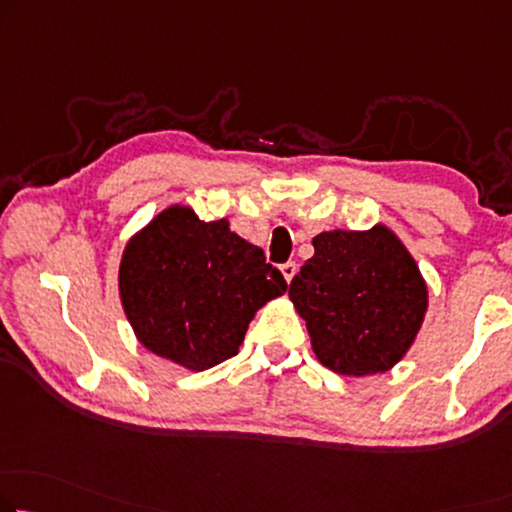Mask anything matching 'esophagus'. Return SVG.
Instances as JSON below:
<instances>
[{"instance_id": "1", "label": "esophagus", "mask_w": 512, "mask_h": 512, "mask_svg": "<svg viewBox=\"0 0 512 512\" xmlns=\"http://www.w3.org/2000/svg\"><path fill=\"white\" fill-rule=\"evenodd\" d=\"M280 271H282V276H285V280H287V282H292L294 273H296V262H287V264H282V266H280Z\"/></svg>"}]
</instances>
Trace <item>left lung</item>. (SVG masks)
<instances>
[{"label":"left lung","mask_w":512,"mask_h":512,"mask_svg":"<svg viewBox=\"0 0 512 512\" xmlns=\"http://www.w3.org/2000/svg\"><path fill=\"white\" fill-rule=\"evenodd\" d=\"M289 299L305 319L319 363L338 375L391 370L414 342L427 308L421 271L384 225L312 239Z\"/></svg>","instance_id":"obj_1"}]
</instances>
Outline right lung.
Wrapping results in <instances>:
<instances>
[{
    "instance_id": "add662e5",
    "label": "right lung",
    "mask_w": 512,
    "mask_h": 512,
    "mask_svg": "<svg viewBox=\"0 0 512 512\" xmlns=\"http://www.w3.org/2000/svg\"><path fill=\"white\" fill-rule=\"evenodd\" d=\"M287 292L264 250L204 223L188 207H170L124 250L119 294L137 340L188 370H209L239 354L250 319Z\"/></svg>"
}]
</instances>
